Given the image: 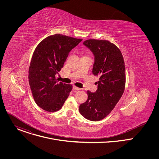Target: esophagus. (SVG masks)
<instances>
[{"mask_svg": "<svg viewBox=\"0 0 159 159\" xmlns=\"http://www.w3.org/2000/svg\"><path fill=\"white\" fill-rule=\"evenodd\" d=\"M73 89H74V90H80V88L76 87L75 85H74V86H73Z\"/></svg>", "mask_w": 159, "mask_h": 159, "instance_id": "obj_1", "label": "esophagus"}]
</instances>
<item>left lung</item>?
<instances>
[{"instance_id": "obj_1", "label": "left lung", "mask_w": 159, "mask_h": 159, "mask_svg": "<svg viewBox=\"0 0 159 159\" xmlns=\"http://www.w3.org/2000/svg\"><path fill=\"white\" fill-rule=\"evenodd\" d=\"M84 44L94 55L93 73L99 80L96 93L87 92L88 98L80 105L79 112L87 120L98 121L111 113L125 91V61L120 50L107 40L90 39Z\"/></svg>"}]
</instances>
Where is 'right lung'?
I'll list each match as a JSON object with an SVG mask.
<instances>
[{"label": "right lung", "instance_id": "add662e5", "mask_svg": "<svg viewBox=\"0 0 159 159\" xmlns=\"http://www.w3.org/2000/svg\"><path fill=\"white\" fill-rule=\"evenodd\" d=\"M82 40L55 34L43 39L36 47L29 67L28 80L35 102L43 110H60L69 97L72 85L58 82L55 75L69 52Z\"/></svg>", "mask_w": 159, "mask_h": 159}]
</instances>
